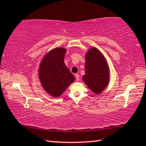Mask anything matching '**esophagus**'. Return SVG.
I'll return each instance as SVG.
<instances>
[{
    "label": "esophagus",
    "instance_id": "34e87169",
    "mask_svg": "<svg viewBox=\"0 0 146 146\" xmlns=\"http://www.w3.org/2000/svg\"><path fill=\"white\" fill-rule=\"evenodd\" d=\"M75 78H76V80L77 81H78L79 80V78H80V76H79V75L78 73H76V74H75Z\"/></svg>",
    "mask_w": 146,
    "mask_h": 146
}]
</instances>
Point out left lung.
<instances>
[{
    "label": "left lung",
    "instance_id": "1",
    "mask_svg": "<svg viewBox=\"0 0 146 146\" xmlns=\"http://www.w3.org/2000/svg\"><path fill=\"white\" fill-rule=\"evenodd\" d=\"M85 60V74L82 80L91 91L98 95L110 82V68L105 56L95 47L88 49Z\"/></svg>",
    "mask_w": 146,
    "mask_h": 146
}]
</instances>
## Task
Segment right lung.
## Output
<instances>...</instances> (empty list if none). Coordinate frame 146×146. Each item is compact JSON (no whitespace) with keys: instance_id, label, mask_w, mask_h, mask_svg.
Segmentation results:
<instances>
[{"instance_id":"add662e5","label":"right lung","mask_w":146,"mask_h":146,"mask_svg":"<svg viewBox=\"0 0 146 146\" xmlns=\"http://www.w3.org/2000/svg\"><path fill=\"white\" fill-rule=\"evenodd\" d=\"M67 49L57 47L51 49L42 58L38 76L42 87L53 97H59L75 78L64 63Z\"/></svg>"}]
</instances>
